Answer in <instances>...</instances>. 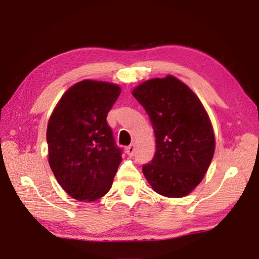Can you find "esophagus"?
Instances as JSON below:
<instances>
[{"label":"esophagus","mask_w":259,"mask_h":259,"mask_svg":"<svg viewBox=\"0 0 259 259\" xmlns=\"http://www.w3.org/2000/svg\"><path fill=\"white\" fill-rule=\"evenodd\" d=\"M125 152H126V154H128L129 156H133L134 155V153H135V145L133 144V145H130V146H128L125 148Z\"/></svg>","instance_id":"obj_1"}]
</instances>
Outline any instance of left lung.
I'll use <instances>...</instances> for the list:
<instances>
[{"label":"left lung","instance_id":"1","mask_svg":"<svg viewBox=\"0 0 259 259\" xmlns=\"http://www.w3.org/2000/svg\"><path fill=\"white\" fill-rule=\"evenodd\" d=\"M155 134L156 152L143 166L153 191L183 198L202 182L214 153L210 117L198 96L172 75L151 78L133 90Z\"/></svg>","mask_w":259,"mask_h":259}]
</instances>
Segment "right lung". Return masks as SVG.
Returning a JSON list of instances; mask_svg holds the SVG:
<instances>
[{"mask_svg":"<svg viewBox=\"0 0 259 259\" xmlns=\"http://www.w3.org/2000/svg\"><path fill=\"white\" fill-rule=\"evenodd\" d=\"M120 94L115 83L80 81L61 96L48 121L50 168L77 201L91 202L106 194L122 161L106 120Z\"/></svg>","mask_w":259,"mask_h":259,"instance_id":"add662e5","label":"right lung"}]
</instances>
